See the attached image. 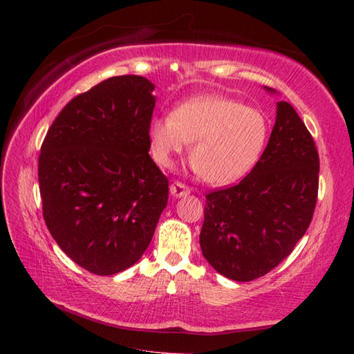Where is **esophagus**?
Listing matches in <instances>:
<instances>
[{"instance_id": "esophagus-1", "label": "esophagus", "mask_w": 354, "mask_h": 354, "mask_svg": "<svg viewBox=\"0 0 354 354\" xmlns=\"http://www.w3.org/2000/svg\"><path fill=\"white\" fill-rule=\"evenodd\" d=\"M170 193H171L175 198H183V196H187V194L190 193V187L183 184V183L176 181V183H173V184L170 185Z\"/></svg>"}]
</instances>
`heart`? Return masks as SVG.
<instances>
[{"instance_id": "obj_1", "label": "heart", "mask_w": 354, "mask_h": 354, "mask_svg": "<svg viewBox=\"0 0 354 354\" xmlns=\"http://www.w3.org/2000/svg\"><path fill=\"white\" fill-rule=\"evenodd\" d=\"M268 138V120L260 111L221 95L187 100L170 117H155L149 126L153 160L169 167L189 142L193 167L207 183L225 185L250 171Z\"/></svg>"}]
</instances>
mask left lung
Returning a JSON list of instances; mask_svg holds the SVG:
<instances>
[{
    "label": "left lung",
    "instance_id": "8db88e82",
    "mask_svg": "<svg viewBox=\"0 0 354 354\" xmlns=\"http://www.w3.org/2000/svg\"><path fill=\"white\" fill-rule=\"evenodd\" d=\"M318 178L310 132L290 103L278 102L257 164L239 184L205 196L199 242L207 261L234 281L255 280L280 265L312 222Z\"/></svg>",
    "mask_w": 354,
    "mask_h": 354
}]
</instances>
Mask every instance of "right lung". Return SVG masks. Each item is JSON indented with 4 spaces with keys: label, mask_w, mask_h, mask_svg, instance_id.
Segmentation results:
<instances>
[{
    "label": "right lung",
    "mask_w": 354,
    "mask_h": 354,
    "mask_svg": "<svg viewBox=\"0 0 354 354\" xmlns=\"http://www.w3.org/2000/svg\"><path fill=\"white\" fill-rule=\"evenodd\" d=\"M153 88L133 74L100 82L59 112L41 146L44 221L97 275L137 263L167 205L169 179L149 155Z\"/></svg>",
    "instance_id": "add662e5"
}]
</instances>
